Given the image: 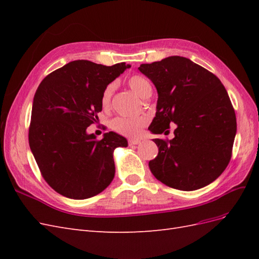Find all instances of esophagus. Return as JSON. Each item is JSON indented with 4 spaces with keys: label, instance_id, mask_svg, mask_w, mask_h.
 <instances>
[{
    "label": "esophagus",
    "instance_id": "esophagus-1",
    "mask_svg": "<svg viewBox=\"0 0 259 259\" xmlns=\"http://www.w3.org/2000/svg\"><path fill=\"white\" fill-rule=\"evenodd\" d=\"M140 143H142V142H140L139 139H130L128 140V145L130 146H136V145H139Z\"/></svg>",
    "mask_w": 259,
    "mask_h": 259
}]
</instances>
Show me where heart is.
<instances>
[{"label": "heart", "instance_id": "b5f03b06", "mask_svg": "<svg viewBox=\"0 0 259 259\" xmlns=\"http://www.w3.org/2000/svg\"><path fill=\"white\" fill-rule=\"evenodd\" d=\"M127 84L130 88L134 91L135 94L139 97L146 98L147 96L151 95V83L147 77L135 74L132 75L127 80ZM114 92V84H108L105 90L103 91L100 97V103L104 109H109L111 106V98ZM148 117L145 115L139 116H119L115 117L112 121V130L119 134L126 137H138L144 130V127L148 124Z\"/></svg>", "mask_w": 259, "mask_h": 259}]
</instances>
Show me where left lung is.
Segmentation results:
<instances>
[{
	"label": "left lung",
	"instance_id": "left-lung-1",
	"mask_svg": "<svg viewBox=\"0 0 259 259\" xmlns=\"http://www.w3.org/2000/svg\"><path fill=\"white\" fill-rule=\"evenodd\" d=\"M158 91L156 113L149 130L173 139L155 138L159 148L149 162L153 176L184 191L213 183L228 165L237 133L236 112L225 86L190 59L170 56L138 68Z\"/></svg>",
	"mask_w": 259,
	"mask_h": 259
}]
</instances>
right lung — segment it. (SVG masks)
I'll use <instances>...</instances> for the list:
<instances>
[{
    "instance_id": "add662e5",
    "label": "right lung",
    "mask_w": 259,
    "mask_h": 259,
    "mask_svg": "<svg viewBox=\"0 0 259 259\" xmlns=\"http://www.w3.org/2000/svg\"><path fill=\"white\" fill-rule=\"evenodd\" d=\"M131 68L125 62L107 67L74 60L50 73L35 92L29 145L45 182L59 194L83 200L111 184L113 150L127 140L109 132L103 139L86 128L103 110L106 86Z\"/></svg>"
}]
</instances>
